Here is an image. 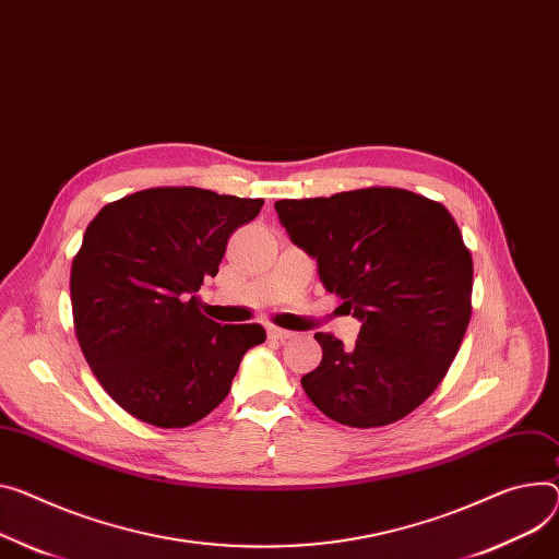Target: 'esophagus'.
Instances as JSON below:
<instances>
[{"instance_id":"1","label":"esophagus","mask_w":559,"mask_h":559,"mask_svg":"<svg viewBox=\"0 0 559 559\" xmlns=\"http://www.w3.org/2000/svg\"><path fill=\"white\" fill-rule=\"evenodd\" d=\"M266 331H269V337H271V340H282V342H284V340H288V337L293 335L290 331L280 329V326H269Z\"/></svg>"}]
</instances>
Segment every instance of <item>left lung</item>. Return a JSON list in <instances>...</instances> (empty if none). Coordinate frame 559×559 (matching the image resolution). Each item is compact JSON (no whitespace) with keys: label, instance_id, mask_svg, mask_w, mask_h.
<instances>
[{"label":"left lung","instance_id":"obj_1","mask_svg":"<svg viewBox=\"0 0 559 559\" xmlns=\"http://www.w3.org/2000/svg\"><path fill=\"white\" fill-rule=\"evenodd\" d=\"M275 210L362 322L354 347L316 333L322 362L302 376L307 396L349 427L401 420L439 388L469 322L472 254L454 217L401 188L282 199Z\"/></svg>","mask_w":559,"mask_h":559}]
</instances>
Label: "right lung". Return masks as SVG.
<instances>
[{"instance_id": "right-lung-1", "label": "right lung", "mask_w": 559, "mask_h": 559, "mask_svg": "<svg viewBox=\"0 0 559 559\" xmlns=\"http://www.w3.org/2000/svg\"><path fill=\"white\" fill-rule=\"evenodd\" d=\"M264 199L150 188L107 203L71 264L80 349L103 390L156 427H188L230 392L260 324H217L197 290L219 273L230 235Z\"/></svg>"}]
</instances>
